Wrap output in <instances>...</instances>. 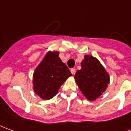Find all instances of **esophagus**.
Returning <instances> with one entry per match:
<instances>
[{
    "label": "esophagus",
    "instance_id": "1",
    "mask_svg": "<svg viewBox=\"0 0 131 131\" xmlns=\"http://www.w3.org/2000/svg\"><path fill=\"white\" fill-rule=\"evenodd\" d=\"M70 71H71V72H72V75H75V72H76V70H75V68H72V69L70 70Z\"/></svg>",
    "mask_w": 131,
    "mask_h": 131
}]
</instances>
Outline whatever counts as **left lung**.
I'll list each match as a JSON object with an SVG mask.
<instances>
[{
  "label": "left lung",
  "instance_id": "1",
  "mask_svg": "<svg viewBox=\"0 0 131 131\" xmlns=\"http://www.w3.org/2000/svg\"><path fill=\"white\" fill-rule=\"evenodd\" d=\"M82 69L75 73V80L80 89L89 101H95L106 90L110 76L98 59L90 55L84 56Z\"/></svg>",
  "mask_w": 131,
  "mask_h": 131
}]
</instances>
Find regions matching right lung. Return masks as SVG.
Returning <instances> with one entry per match:
<instances>
[{
    "instance_id": "add662e5",
    "label": "right lung",
    "mask_w": 131,
    "mask_h": 131,
    "mask_svg": "<svg viewBox=\"0 0 131 131\" xmlns=\"http://www.w3.org/2000/svg\"><path fill=\"white\" fill-rule=\"evenodd\" d=\"M59 55L58 51H49L33 73L34 91L44 100L56 96L61 86L72 76Z\"/></svg>"
}]
</instances>
